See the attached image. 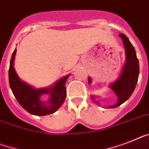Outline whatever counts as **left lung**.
Listing matches in <instances>:
<instances>
[{
	"instance_id": "obj_1",
	"label": "left lung",
	"mask_w": 149,
	"mask_h": 149,
	"mask_svg": "<svg viewBox=\"0 0 149 149\" xmlns=\"http://www.w3.org/2000/svg\"><path fill=\"white\" fill-rule=\"evenodd\" d=\"M119 36L123 40L124 45L127 61L120 77L116 82L110 86L111 89L113 90L118 98L117 103L109 107L110 108L118 107L129 99L136 88L139 74V65L134 47L124 34L120 33ZM88 83H91V79L89 77ZM92 98L94 101V96H92ZM95 102L98 103L97 102Z\"/></svg>"
}]
</instances>
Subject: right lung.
<instances>
[{
    "label": "right lung",
    "instance_id": "1",
    "mask_svg": "<svg viewBox=\"0 0 149 149\" xmlns=\"http://www.w3.org/2000/svg\"><path fill=\"white\" fill-rule=\"evenodd\" d=\"M16 52L17 49L13 52L10 61L9 83L17 102L26 111L32 114L45 116L54 113L63 104L67 96L65 82L68 79L69 75L57 81L52 87L35 89L22 82L17 76L13 67ZM47 93L51 95L50 99L48 102H42L40 100V97L43 93Z\"/></svg>",
    "mask_w": 149,
    "mask_h": 149
}]
</instances>
